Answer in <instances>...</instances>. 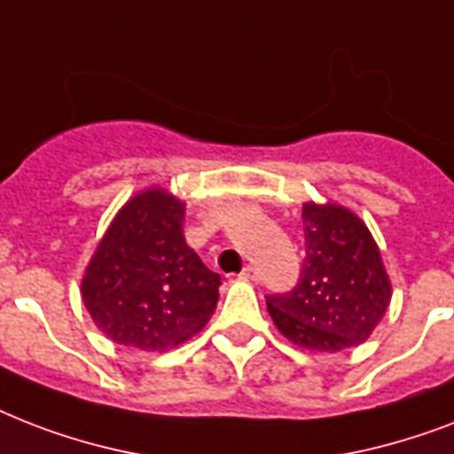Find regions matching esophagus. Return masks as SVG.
Wrapping results in <instances>:
<instances>
[{
  "label": "esophagus",
  "instance_id": "esophagus-1",
  "mask_svg": "<svg viewBox=\"0 0 454 454\" xmlns=\"http://www.w3.org/2000/svg\"><path fill=\"white\" fill-rule=\"evenodd\" d=\"M240 276L245 278V280H259V278H262V273H259V269H254V266H245Z\"/></svg>",
  "mask_w": 454,
  "mask_h": 454
}]
</instances>
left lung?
Returning a JSON list of instances; mask_svg holds the SVG:
<instances>
[{"instance_id": "8db88e82", "label": "left lung", "mask_w": 454, "mask_h": 454, "mask_svg": "<svg viewBox=\"0 0 454 454\" xmlns=\"http://www.w3.org/2000/svg\"><path fill=\"white\" fill-rule=\"evenodd\" d=\"M299 283L266 297L273 323L292 344L344 351L365 341L391 301L380 247L363 221L344 207L303 205Z\"/></svg>"}]
</instances>
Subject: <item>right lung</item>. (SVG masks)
Here are the masks:
<instances>
[{"instance_id":"add662e5","label":"right lung","mask_w":454,"mask_h":454,"mask_svg":"<svg viewBox=\"0 0 454 454\" xmlns=\"http://www.w3.org/2000/svg\"><path fill=\"white\" fill-rule=\"evenodd\" d=\"M185 205L160 188L129 200L103 235L82 299L115 344L164 351L212 317L221 276L184 238Z\"/></svg>"}]
</instances>
